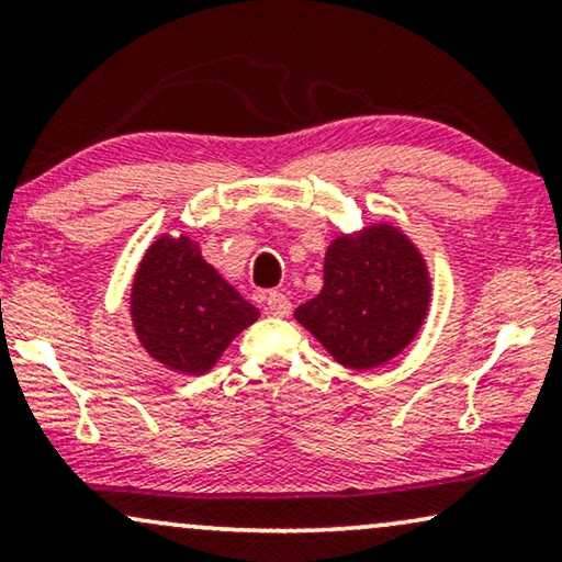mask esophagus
Here are the masks:
<instances>
[{
    "label": "esophagus",
    "instance_id": "1",
    "mask_svg": "<svg viewBox=\"0 0 562 562\" xmlns=\"http://www.w3.org/2000/svg\"><path fill=\"white\" fill-rule=\"evenodd\" d=\"M290 311H292V303L288 300V295H282L278 290H272L270 295H267V313L284 318V315H290Z\"/></svg>",
    "mask_w": 562,
    "mask_h": 562
}]
</instances>
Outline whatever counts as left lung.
Returning a JSON list of instances; mask_svg holds the SVG:
<instances>
[{"label": "left lung", "instance_id": "1", "mask_svg": "<svg viewBox=\"0 0 562 562\" xmlns=\"http://www.w3.org/2000/svg\"><path fill=\"white\" fill-rule=\"evenodd\" d=\"M430 272L409 236L386 221L328 244L323 290L295 311L349 369H376L413 344L430 311Z\"/></svg>", "mask_w": 562, "mask_h": 562}]
</instances>
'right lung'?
<instances>
[{
    "mask_svg": "<svg viewBox=\"0 0 562 562\" xmlns=\"http://www.w3.org/2000/svg\"><path fill=\"white\" fill-rule=\"evenodd\" d=\"M130 311L145 351L178 374H205L259 318L188 234L149 244L134 272Z\"/></svg>",
    "mask_w": 562,
    "mask_h": 562,
    "instance_id": "add662e5",
    "label": "right lung"
}]
</instances>
